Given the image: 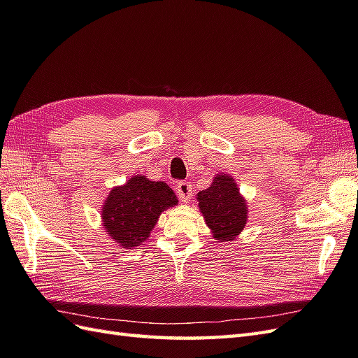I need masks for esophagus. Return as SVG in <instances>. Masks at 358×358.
<instances>
[{
    "label": "esophagus",
    "mask_w": 358,
    "mask_h": 358,
    "mask_svg": "<svg viewBox=\"0 0 358 358\" xmlns=\"http://www.w3.org/2000/svg\"><path fill=\"white\" fill-rule=\"evenodd\" d=\"M176 189H177V195H178L181 203H186V201H189L192 198V186H190V182L180 181Z\"/></svg>",
    "instance_id": "1"
}]
</instances>
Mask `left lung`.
<instances>
[{
  "mask_svg": "<svg viewBox=\"0 0 358 358\" xmlns=\"http://www.w3.org/2000/svg\"><path fill=\"white\" fill-rule=\"evenodd\" d=\"M196 199L216 241L231 242L242 233L248 219V207L233 177L227 173L216 176L208 189L199 192Z\"/></svg>",
  "mask_w": 358,
  "mask_h": 358,
  "instance_id": "8db88e82",
  "label": "left lung"
}]
</instances>
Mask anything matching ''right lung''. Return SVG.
Masks as SVG:
<instances>
[{"label":"right lung","mask_w":358,"mask_h":358,"mask_svg":"<svg viewBox=\"0 0 358 358\" xmlns=\"http://www.w3.org/2000/svg\"><path fill=\"white\" fill-rule=\"evenodd\" d=\"M177 204L178 199L166 182L137 176L112 189L101 216L106 233L117 246L131 250L150 237L164 210Z\"/></svg>","instance_id":"1"}]
</instances>
